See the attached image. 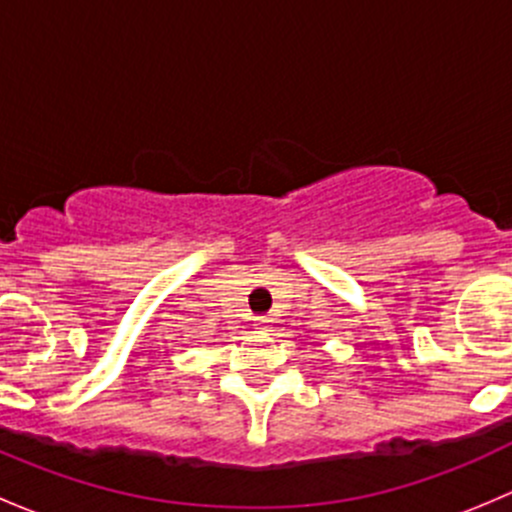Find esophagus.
Returning a JSON list of instances; mask_svg holds the SVG:
<instances>
[{"instance_id":"obj_1","label":"esophagus","mask_w":512,"mask_h":512,"mask_svg":"<svg viewBox=\"0 0 512 512\" xmlns=\"http://www.w3.org/2000/svg\"><path fill=\"white\" fill-rule=\"evenodd\" d=\"M270 322H272L270 317H257L255 319V329H257V332H262V334L270 332Z\"/></svg>"}]
</instances>
